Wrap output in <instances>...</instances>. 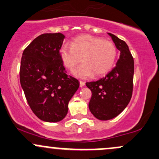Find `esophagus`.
I'll use <instances>...</instances> for the list:
<instances>
[{
  "label": "esophagus",
  "mask_w": 159,
  "mask_h": 159,
  "mask_svg": "<svg viewBox=\"0 0 159 159\" xmlns=\"http://www.w3.org/2000/svg\"><path fill=\"white\" fill-rule=\"evenodd\" d=\"M85 84V82L83 81H80V87H84Z\"/></svg>",
  "instance_id": "34e87169"
}]
</instances>
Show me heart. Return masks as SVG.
Masks as SVG:
<instances>
[{
  "label": "heart",
  "mask_w": 159,
  "mask_h": 159,
  "mask_svg": "<svg viewBox=\"0 0 159 159\" xmlns=\"http://www.w3.org/2000/svg\"><path fill=\"white\" fill-rule=\"evenodd\" d=\"M60 57L65 67L69 70L74 69L81 60L83 61L73 71L75 76L88 78L93 74L101 76L110 71L114 66L117 49L109 40L83 35L75 38L71 45H63L60 49Z\"/></svg>",
  "instance_id": "b5f03b06"
}]
</instances>
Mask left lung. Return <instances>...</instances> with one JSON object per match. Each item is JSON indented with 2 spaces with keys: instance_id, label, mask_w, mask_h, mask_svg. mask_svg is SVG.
<instances>
[{
  "instance_id": "1",
  "label": "left lung",
  "mask_w": 159,
  "mask_h": 159,
  "mask_svg": "<svg viewBox=\"0 0 159 159\" xmlns=\"http://www.w3.org/2000/svg\"><path fill=\"white\" fill-rule=\"evenodd\" d=\"M108 34L120 51V58L103 78L86 83L92 92L89 109L97 119L101 120L118 116L129 103L133 90L134 60L127 44L115 35Z\"/></svg>"
}]
</instances>
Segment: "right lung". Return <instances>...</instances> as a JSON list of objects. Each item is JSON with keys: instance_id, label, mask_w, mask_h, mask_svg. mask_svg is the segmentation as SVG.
Segmentation results:
<instances>
[{"instance_id": "obj_1", "label": "right lung", "mask_w": 159, "mask_h": 159, "mask_svg": "<svg viewBox=\"0 0 159 159\" xmlns=\"http://www.w3.org/2000/svg\"><path fill=\"white\" fill-rule=\"evenodd\" d=\"M65 36L60 33L37 36L23 52L20 81L30 107L40 120L61 121L79 81L67 75L60 57Z\"/></svg>"}]
</instances>
